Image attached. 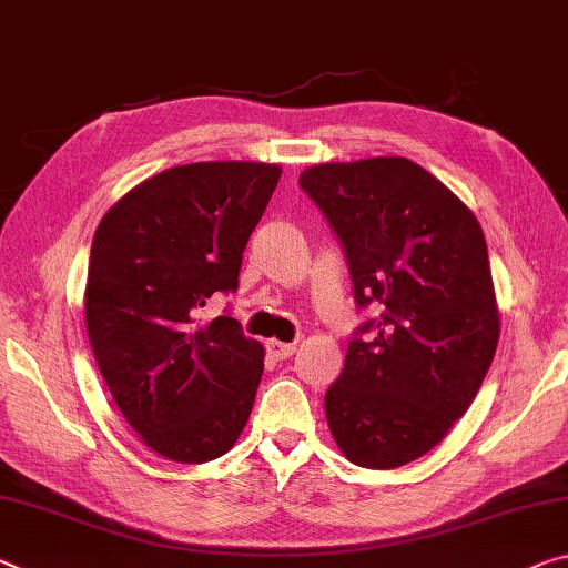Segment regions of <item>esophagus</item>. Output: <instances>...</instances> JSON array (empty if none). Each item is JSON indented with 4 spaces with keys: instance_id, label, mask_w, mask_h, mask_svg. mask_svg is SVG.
I'll return each instance as SVG.
<instances>
[{
    "instance_id": "34e87169",
    "label": "esophagus",
    "mask_w": 568,
    "mask_h": 568,
    "mask_svg": "<svg viewBox=\"0 0 568 568\" xmlns=\"http://www.w3.org/2000/svg\"><path fill=\"white\" fill-rule=\"evenodd\" d=\"M267 354L275 356L277 362L291 358L295 354V344H283V341H267Z\"/></svg>"
}]
</instances>
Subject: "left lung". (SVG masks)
Returning <instances> with one entry per match:
<instances>
[{
  "label": "left lung",
  "instance_id": "8db88e82",
  "mask_svg": "<svg viewBox=\"0 0 568 568\" xmlns=\"http://www.w3.org/2000/svg\"><path fill=\"white\" fill-rule=\"evenodd\" d=\"M298 186L344 250L354 331L326 419L358 467L392 470L429 453L470 407L498 346L488 245L473 212L402 156L305 169Z\"/></svg>",
  "mask_w": 568,
  "mask_h": 568
}]
</instances>
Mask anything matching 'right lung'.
Listing matches in <instances>:
<instances>
[{
	"label": "right lung",
	"mask_w": 568,
	"mask_h": 568,
	"mask_svg": "<svg viewBox=\"0 0 568 568\" xmlns=\"http://www.w3.org/2000/svg\"><path fill=\"white\" fill-rule=\"evenodd\" d=\"M281 166L202 161L131 189L98 224L85 285V328L98 368L129 425L154 453L200 465L245 429L263 376V346L230 308L242 252Z\"/></svg>",
	"instance_id": "1"
}]
</instances>
